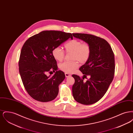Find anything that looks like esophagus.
Masks as SVG:
<instances>
[{
	"label": "esophagus",
	"instance_id": "obj_1",
	"mask_svg": "<svg viewBox=\"0 0 133 133\" xmlns=\"http://www.w3.org/2000/svg\"><path fill=\"white\" fill-rule=\"evenodd\" d=\"M65 75L66 77H68L71 76V75H70V74H69V73H65Z\"/></svg>",
	"mask_w": 133,
	"mask_h": 133
}]
</instances>
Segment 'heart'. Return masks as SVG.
<instances>
[{
  "instance_id": "heart-1",
  "label": "heart",
  "mask_w": 133,
  "mask_h": 133,
  "mask_svg": "<svg viewBox=\"0 0 133 133\" xmlns=\"http://www.w3.org/2000/svg\"><path fill=\"white\" fill-rule=\"evenodd\" d=\"M64 47L66 53H72L71 62L65 61L59 65L60 69L67 73L73 72L79 67V61L85 63L88 61L91 55V47L88 43L82 42L79 39L73 38L67 41ZM54 58L59 62L62 61L65 56V52L60 47H55L52 50Z\"/></svg>"
}]
</instances>
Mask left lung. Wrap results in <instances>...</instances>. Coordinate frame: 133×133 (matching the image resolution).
Wrapping results in <instances>:
<instances>
[{
    "label": "left lung",
    "mask_w": 133,
    "mask_h": 133,
    "mask_svg": "<svg viewBox=\"0 0 133 133\" xmlns=\"http://www.w3.org/2000/svg\"><path fill=\"white\" fill-rule=\"evenodd\" d=\"M73 36L88 43L91 55L88 61L79 70L84 74L81 78L73 74L75 83L72 86L74 99L84 105H91L104 96L114 78L115 57L111 46L103 38L94 35L73 33ZM87 75L90 78L83 82Z\"/></svg>",
    "instance_id": "left-lung-1"
}]
</instances>
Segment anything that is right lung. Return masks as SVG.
I'll return each mask as SVG.
<instances>
[{"instance_id": "obj_1", "label": "right lung", "mask_w": 133, "mask_h": 133, "mask_svg": "<svg viewBox=\"0 0 133 133\" xmlns=\"http://www.w3.org/2000/svg\"><path fill=\"white\" fill-rule=\"evenodd\" d=\"M73 39L71 33L61 31H43L28 38L23 45L19 57V71L24 87L32 98L46 102L58 95V86L65 78L57 71V61L52 50L67 39ZM56 71L53 76L47 72Z\"/></svg>"}]
</instances>
